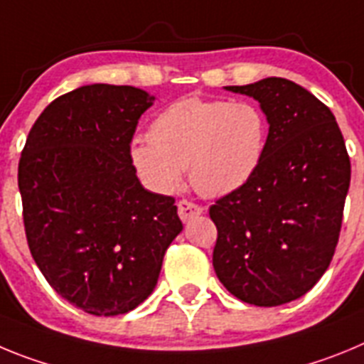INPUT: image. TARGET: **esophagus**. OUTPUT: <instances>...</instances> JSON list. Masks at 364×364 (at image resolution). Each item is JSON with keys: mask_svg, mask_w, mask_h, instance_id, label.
<instances>
[{"mask_svg": "<svg viewBox=\"0 0 364 364\" xmlns=\"http://www.w3.org/2000/svg\"><path fill=\"white\" fill-rule=\"evenodd\" d=\"M178 217L182 218V220H189V218L193 217H198V215L202 213V208L198 204H195V202L191 200H180L178 204Z\"/></svg>", "mask_w": 364, "mask_h": 364, "instance_id": "obj_1", "label": "esophagus"}]
</instances>
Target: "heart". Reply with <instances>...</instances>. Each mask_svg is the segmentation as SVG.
Listing matches in <instances>:
<instances>
[{"mask_svg": "<svg viewBox=\"0 0 364 364\" xmlns=\"http://www.w3.org/2000/svg\"><path fill=\"white\" fill-rule=\"evenodd\" d=\"M268 142V120L252 102L186 96L167 105L149 140L131 144V160L151 189L173 193L188 167L193 188L220 197L255 175Z\"/></svg>", "mask_w": 364, "mask_h": 364, "instance_id": "obj_1", "label": "heart"}]
</instances>
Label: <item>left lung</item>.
Masks as SVG:
<instances>
[{
    "label": "left lung",
    "mask_w": 364,
    "mask_h": 364,
    "mask_svg": "<svg viewBox=\"0 0 364 364\" xmlns=\"http://www.w3.org/2000/svg\"><path fill=\"white\" fill-rule=\"evenodd\" d=\"M269 124L264 156L242 188L210 208L213 268L240 301L279 306L310 291L339 240L350 159L332 111L286 78L230 85Z\"/></svg>",
    "instance_id": "8db88e82"
}]
</instances>
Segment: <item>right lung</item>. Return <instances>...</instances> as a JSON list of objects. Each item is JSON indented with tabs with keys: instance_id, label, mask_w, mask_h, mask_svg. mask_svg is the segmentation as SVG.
Returning <instances> with one entry per match:
<instances>
[{
	"instance_id": "1",
	"label": "right lung",
	"mask_w": 364,
	"mask_h": 364,
	"mask_svg": "<svg viewBox=\"0 0 364 364\" xmlns=\"http://www.w3.org/2000/svg\"><path fill=\"white\" fill-rule=\"evenodd\" d=\"M154 96L92 83L50 102L18 167L32 259L74 306L120 315L154 290L182 222L175 198L140 184L131 160L138 120Z\"/></svg>"
}]
</instances>
